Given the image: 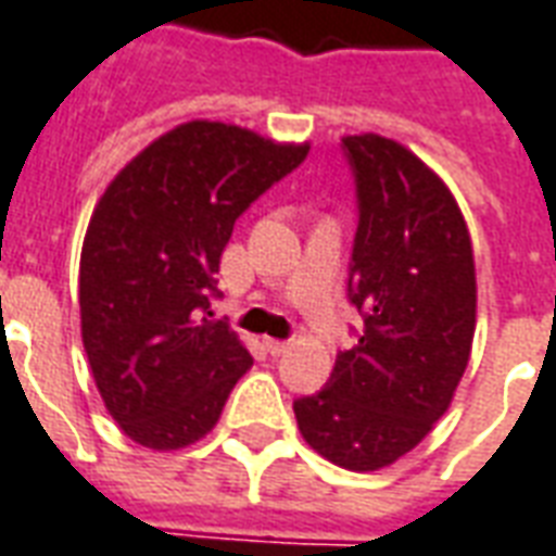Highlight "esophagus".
Wrapping results in <instances>:
<instances>
[{
	"instance_id": "obj_1",
	"label": "esophagus",
	"mask_w": 556,
	"mask_h": 556,
	"mask_svg": "<svg viewBox=\"0 0 556 556\" xmlns=\"http://www.w3.org/2000/svg\"><path fill=\"white\" fill-rule=\"evenodd\" d=\"M287 350H290V343H283V340H266V352H269V355H283Z\"/></svg>"
}]
</instances>
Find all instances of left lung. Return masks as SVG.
Instances as JSON below:
<instances>
[{"label":"left lung","mask_w":556,"mask_h":556,"mask_svg":"<svg viewBox=\"0 0 556 556\" xmlns=\"http://www.w3.org/2000/svg\"><path fill=\"white\" fill-rule=\"evenodd\" d=\"M358 198L350 302L364 328L323 391L293 403L302 439L350 471H379L427 439L471 358L477 278L450 189L412 150L346 136Z\"/></svg>","instance_id":"left-lung-1"}]
</instances>
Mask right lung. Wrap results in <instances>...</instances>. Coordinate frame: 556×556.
I'll use <instances>...</instances> for the list:
<instances>
[{
	"mask_svg": "<svg viewBox=\"0 0 556 556\" xmlns=\"http://www.w3.org/2000/svg\"><path fill=\"white\" fill-rule=\"evenodd\" d=\"M307 150L189 121L100 198L79 261L83 343L109 415L141 447L204 439L251 367L228 323L213 319L218 261L237 218Z\"/></svg>",
	"mask_w": 556,
	"mask_h": 556,
	"instance_id": "add662e5",
	"label": "right lung"
}]
</instances>
